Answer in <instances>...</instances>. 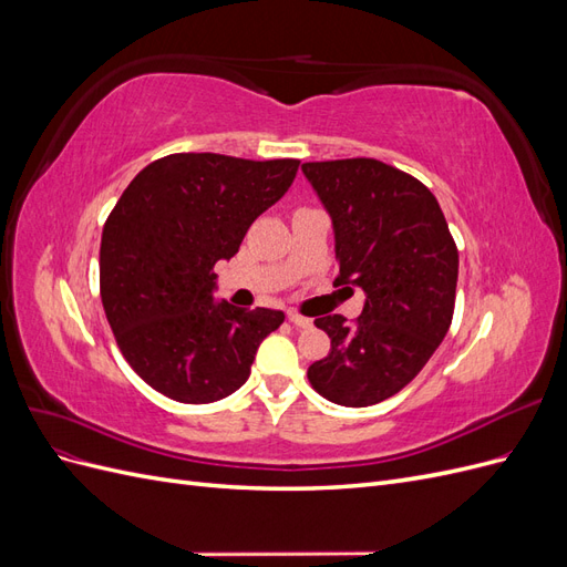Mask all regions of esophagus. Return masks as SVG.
Here are the masks:
<instances>
[{
	"label": "esophagus",
	"mask_w": 567,
	"mask_h": 567,
	"mask_svg": "<svg viewBox=\"0 0 567 567\" xmlns=\"http://www.w3.org/2000/svg\"><path fill=\"white\" fill-rule=\"evenodd\" d=\"M288 321L293 323V326H298V329H310V326H312V319H307V317H302L298 312H288Z\"/></svg>",
	"instance_id": "1"
}]
</instances>
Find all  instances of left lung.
Returning <instances> with one entry per match:
<instances>
[{
    "instance_id": "1",
    "label": "left lung",
    "mask_w": 567,
    "mask_h": 567,
    "mask_svg": "<svg viewBox=\"0 0 567 567\" xmlns=\"http://www.w3.org/2000/svg\"><path fill=\"white\" fill-rule=\"evenodd\" d=\"M336 231L338 277L367 293L354 321L315 319L331 352L307 369L342 406H371L416 379L454 317L458 250L431 188L373 158L305 163Z\"/></svg>"
}]
</instances>
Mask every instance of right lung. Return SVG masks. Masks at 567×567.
Masks as SVG:
<instances>
[{
	"mask_svg": "<svg viewBox=\"0 0 567 567\" xmlns=\"http://www.w3.org/2000/svg\"><path fill=\"white\" fill-rule=\"evenodd\" d=\"M300 161L173 153L146 165L111 210L99 286L120 352L142 381L182 404L241 388L284 312L215 302V265L293 184Z\"/></svg>",
	"mask_w": 567,
	"mask_h": 567,
	"instance_id": "right-lung-1",
	"label": "right lung"
}]
</instances>
